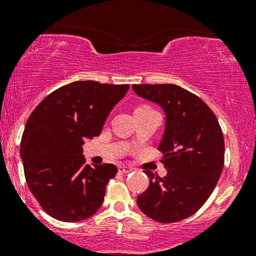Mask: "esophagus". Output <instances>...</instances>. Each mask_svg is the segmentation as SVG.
Masks as SVG:
<instances>
[{
  "label": "esophagus",
  "instance_id": "esophagus-1",
  "mask_svg": "<svg viewBox=\"0 0 256 256\" xmlns=\"http://www.w3.org/2000/svg\"><path fill=\"white\" fill-rule=\"evenodd\" d=\"M131 171H132L131 167H128V166H124V165L119 166V172H122V173H130Z\"/></svg>",
  "mask_w": 256,
  "mask_h": 256
}]
</instances>
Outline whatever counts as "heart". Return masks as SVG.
I'll return each instance as SVG.
<instances>
[{"mask_svg":"<svg viewBox=\"0 0 256 256\" xmlns=\"http://www.w3.org/2000/svg\"><path fill=\"white\" fill-rule=\"evenodd\" d=\"M142 107H144V106H142ZM138 108H140V107H138Z\"/></svg>","mask_w":256,"mask_h":256,"instance_id":"b5f03b06","label":"heart"}]
</instances>
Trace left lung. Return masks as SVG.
Returning <instances> with one entry per match:
<instances>
[{
    "label": "left lung",
    "mask_w": 256,
    "mask_h": 256,
    "mask_svg": "<svg viewBox=\"0 0 256 256\" xmlns=\"http://www.w3.org/2000/svg\"><path fill=\"white\" fill-rule=\"evenodd\" d=\"M136 95L154 102L166 116L158 149L166 177L152 171L149 186L137 198L146 216L158 222L189 218L207 201L224 167V137L218 119L194 94L174 84H134Z\"/></svg>",
    "instance_id": "left-lung-1"
}]
</instances>
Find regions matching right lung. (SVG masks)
<instances>
[{"label": "right lung", "instance_id": "obj_1", "mask_svg": "<svg viewBox=\"0 0 256 256\" xmlns=\"http://www.w3.org/2000/svg\"><path fill=\"white\" fill-rule=\"evenodd\" d=\"M128 88L73 82L49 94L26 122L20 146L26 183L52 218L80 222L101 207L106 185L118 168L113 164L85 165L82 146L100 136Z\"/></svg>", "mask_w": 256, "mask_h": 256}]
</instances>
